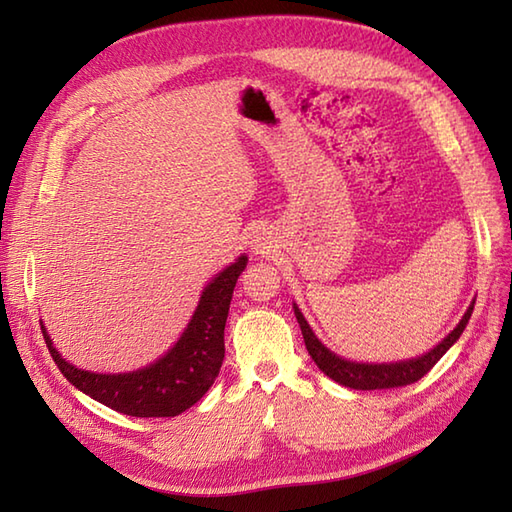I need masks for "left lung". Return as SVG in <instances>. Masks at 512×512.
<instances>
[{"mask_svg":"<svg viewBox=\"0 0 512 512\" xmlns=\"http://www.w3.org/2000/svg\"><path fill=\"white\" fill-rule=\"evenodd\" d=\"M475 301H471L469 310L464 312L462 321L455 325L453 332L449 336L433 347L431 352L422 354L418 358H409V361H398V363H354V361H345V358L336 356L330 352L317 336H314L312 328L308 325L306 317H303L301 310L297 308V303H292L295 308V317L299 321V328L303 334V341H306V350L312 356V361L317 363V367L325 376H330L336 383L350 389H391V387H405L416 383L429 369L436 365L440 358L447 354L449 347L460 339V334L464 332L466 323H469L471 314H473Z\"/></svg>","mask_w":512,"mask_h":512,"instance_id":"8db88e82","label":"left lung"}]
</instances>
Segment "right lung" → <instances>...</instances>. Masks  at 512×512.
Returning a JSON list of instances; mask_svg holds the SVG:
<instances>
[{"instance_id": "obj_1", "label": "right lung", "mask_w": 512, "mask_h": 512, "mask_svg": "<svg viewBox=\"0 0 512 512\" xmlns=\"http://www.w3.org/2000/svg\"><path fill=\"white\" fill-rule=\"evenodd\" d=\"M248 257H237L204 288L198 308L171 350L143 369L127 374H96L61 358L41 323L54 363L83 394L105 407L136 418H173L198 402L220 374L224 361V325L237 277Z\"/></svg>"}]
</instances>
